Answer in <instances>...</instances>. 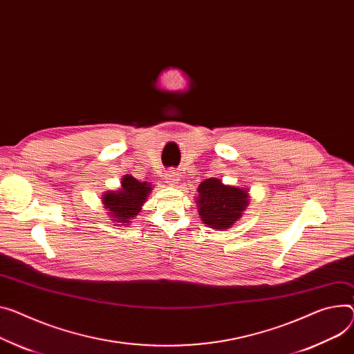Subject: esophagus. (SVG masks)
<instances>
[{
	"instance_id": "esophagus-1",
	"label": "esophagus",
	"mask_w": 354,
	"mask_h": 354,
	"mask_svg": "<svg viewBox=\"0 0 354 354\" xmlns=\"http://www.w3.org/2000/svg\"><path fill=\"white\" fill-rule=\"evenodd\" d=\"M165 178H166V181H167L170 185H176V184L180 181L178 174H177L176 170H169V171H166V173H165Z\"/></svg>"
}]
</instances>
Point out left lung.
I'll return each instance as SVG.
<instances>
[{"instance_id":"left-lung-1","label":"left lung","mask_w":354,"mask_h":354,"mask_svg":"<svg viewBox=\"0 0 354 354\" xmlns=\"http://www.w3.org/2000/svg\"><path fill=\"white\" fill-rule=\"evenodd\" d=\"M248 192L225 185L220 178H207L198 185V212L204 224L224 231L238 221L248 207Z\"/></svg>"}]
</instances>
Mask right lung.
Masks as SVG:
<instances>
[{
	"instance_id": "obj_1",
	"label": "right lung",
	"mask_w": 354,
	"mask_h": 354,
	"mask_svg": "<svg viewBox=\"0 0 354 354\" xmlns=\"http://www.w3.org/2000/svg\"><path fill=\"white\" fill-rule=\"evenodd\" d=\"M151 189V184L136 180L133 176L126 174L122 178V188L118 192H107L103 197V205L109 214L115 218L118 225H127L133 216L138 215L146 203Z\"/></svg>"
}]
</instances>
